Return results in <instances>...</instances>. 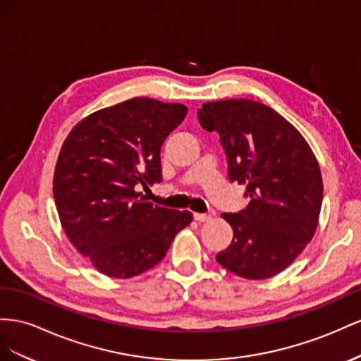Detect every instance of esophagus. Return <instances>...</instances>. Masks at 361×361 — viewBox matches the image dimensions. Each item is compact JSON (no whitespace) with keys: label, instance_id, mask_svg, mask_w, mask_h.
I'll return each instance as SVG.
<instances>
[{"label":"esophagus","instance_id":"1","mask_svg":"<svg viewBox=\"0 0 361 361\" xmlns=\"http://www.w3.org/2000/svg\"><path fill=\"white\" fill-rule=\"evenodd\" d=\"M193 218H195V221H198V222H209V221H212V214H209V213H195Z\"/></svg>","mask_w":361,"mask_h":361}]
</instances>
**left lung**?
Masks as SVG:
<instances>
[{
	"mask_svg": "<svg viewBox=\"0 0 361 361\" xmlns=\"http://www.w3.org/2000/svg\"><path fill=\"white\" fill-rule=\"evenodd\" d=\"M198 119L219 135L228 180L245 184L250 198L246 209L221 214L233 240L216 262L248 280L280 274L317 226L324 184L313 151L290 122L257 101L205 102Z\"/></svg>",
	"mask_w": 361,
	"mask_h": 361,
	"instance_id": "8db88e82",
	"label": "left lung"
}]
</instances>
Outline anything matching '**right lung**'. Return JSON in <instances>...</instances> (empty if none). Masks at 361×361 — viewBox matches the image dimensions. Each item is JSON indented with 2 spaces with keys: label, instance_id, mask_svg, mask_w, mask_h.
I'll return each mask as SVG.
<instances>
[{
  "label": "right lung",
  "instance_id": "obj_1",
  "mask_svg": "<svg viewBox=\"0 0 361 361\" xmlns=\"http://www.w3.org/2000/svg\"><path fill=\"white\" fill-rule=\"evenodd\" d=\"M188 107L131 98L98 110L72 128L59 154L53 190L61 226L81 255L113 278H130L161 262L192 222L147 201L137 189L161 181L163 142Z\"/></svg>",
  "mask_w": 361,
  "mask_h": 361
}]
</instances>
